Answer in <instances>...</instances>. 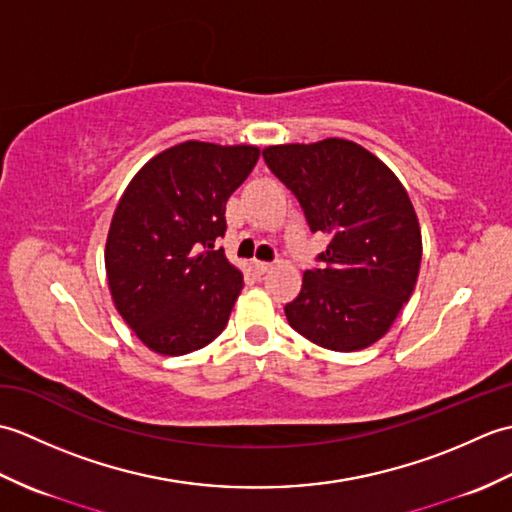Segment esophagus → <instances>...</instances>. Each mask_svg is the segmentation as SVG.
Here are the masks:
<instances>
[{"mask_svg":"<svg viewBox=\"0 0 512 512\" xmlns=\"http://www.w3.org/2000/svg\"><path fill=\"white\" fill-rule=\"evenodd\" d=\"M250 266H253V270H255L257 275H264V273H268L270 268H273V264L262 262V259H253V264H250Z\"/></svg>","mask_w":512,"mask_h":512,"instance_id":"34e87169","label":"esophagus"}]
</instances>
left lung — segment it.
<instances>
[{
  "label": "left lung",
  "mask_w": 512,
  "mask_h": 512,
  "mask_svg": "<svg viewBox=\"0 0 512 512\" xmlns=\"http://www.w3.org/2000/svg\"><path fill=\"white\" fill-rule=\"evenodd\" d=\"M270 171L297 195L312 233L330 235L306 270L288 323L325 350L356 352L389 332L416 288L422 233L407 189L383 160L345 138L270 145Z\"/></svg>",
  "instance_id": "8db88e82"
}]
</instances>
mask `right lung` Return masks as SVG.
I'll return each instance as SVG.
<instances>
[{"mask_svg": "<svg viewBox=\"0 0 512 512\" xmlns=\"http://www.w3.org/2000/svg\"><path fill=\"white\" fill-rule=\"evenodd\" d=\"M259 160L255 145L187 140L138 169L112 215L105 273L118 314L151 352L182 356L222 334L244 288L224 250L226 200Z\"/></svg>", "mask_w": 512, "mask_h": 512, "instance_id": "right-lung-1", "label": "right lung"}]
</instances>
